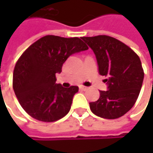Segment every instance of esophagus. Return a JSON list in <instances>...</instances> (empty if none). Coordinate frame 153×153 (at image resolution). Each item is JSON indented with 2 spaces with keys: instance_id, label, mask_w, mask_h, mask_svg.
<instances>
[{
  "instance_id": "34e87169",
  "label": "esophagus",
  "mask_w": 153,
  "mask_h": 153,
  "mask_svg": "<svg viewBox=\"0 0 153 153\" xmlns=\"http://www.w3.org/2000/svg\"><path fill=\"white\" fill-rule=\"evenodd\" d=\"M79 88H80L81 90H87L88 88V87H85V86H82V85H81V86H79Z\"/></svg>"
}]
</instances>
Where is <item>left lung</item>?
<instances>
[{"mask_svg":"<svg viewBox=\"0 0 153 153\" xmlns=\"http://www.w3.org/2000/svg\"><path fill=\"white\" fill-rule=\"evenodd\" d=\"M94 51L99 74L107 77L106 91L89 103L91 111L105 119H117L134 106L143 80V70L137 55L119 40L97 35L81 38Z\"/></svg>","mask_w":153,"mask_h":153,"instance_id":"left-lung-1","label":"left lung"}]
</instances>
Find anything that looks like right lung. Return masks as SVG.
Listing matches in <instances>:
<instances>
[{
    "label": "right lung",
    "mask_w": 153,
    "mask_h": 153,
    "mask_svg": "<svg viewBox=\"0 0 153 153\" xmlns=\"http://www.w3.org/2000/svg\"><path fill=\"white\" fill-rule=\"evenodd\" d=\"M88 48L78 37L46 35L21 55L13 72V89L31 117L53 122L69 112L79 88L56 84V74L62 72L63 64L71 55Z\"/></svg>",
    "instance_id": "obj_1"
}]
</instances>
